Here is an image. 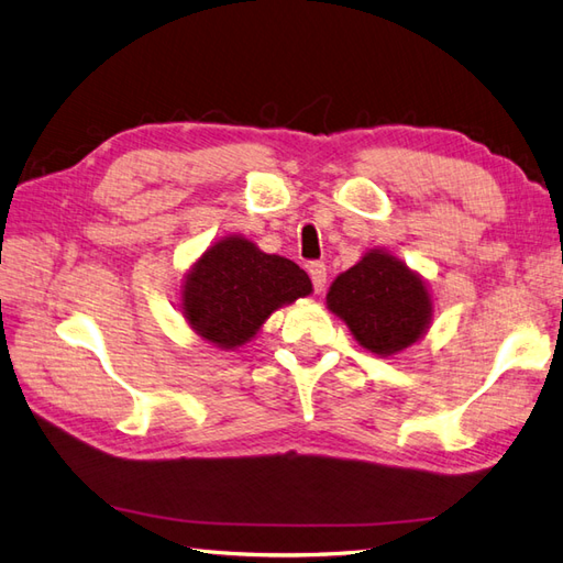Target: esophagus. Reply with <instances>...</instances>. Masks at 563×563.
<instances>
[{
    "label": "esophagus",
    "mask_w": 563,
    "mask_h": 563,
    "mask_svg": "<svg viewBox=\"0 0 563 563\" xmlns=\"http://www.w3.org/2000/svg\"><path fill=\"white\" fill-rule=\"evenodd\" d=\"M308 274H310V279H313L316 291L320 294L324 289V284H328V267H324L322 262H310Z\"/></svg>",
    "instance_id": "34e87169"
}]
</instances>
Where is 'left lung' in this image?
<instances>
[{
	"label": "left lung",
	"instance_id": "1",
	"mask_svg": "<svg viewBox=\"0 0 563 563\" xmlns=\"http://www.w3.org/2000/svg\"><path fill=\"white\" fill-rule=\"evenodd\" d=\"M328 308L349 324L361 346L378 356L415 344L433 313L419 274L383 250H371L332 282Z\"/></svg>",
	"mask_w": 563,
	"mask_h": 563
}]
</instances>
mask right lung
Returning a JSON list of instances; mask_svg holds the SVG:
<instances>
[{
	"instance_id": "right-lung-1",
	"label": "right lung",
	"mask_w": 563,
	"mask_h": 563,
	"mask_svg": "<svg viewBox=\"0 0 563 563\" xmlns=\"http://www.w3.org/2000/svg\"><path fill=\"white\" fill-rule=\"evenodd\" d=\"M313 291L296 262L267 255L241 235L211 245L183 286V313L202 340L235 349L253 340L274 310Z\"/></svg>"
}]
</instances>
